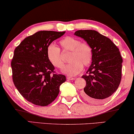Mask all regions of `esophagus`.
<instances>
[{
  "instance_id": "esophagus-1",
  "label": "esophagus",
  "mask_w": 134,
  "mask_h": 134,
  "mask_svg": "<svg viewBox=\"0 0 134 134\" xmlns=\"http://www.w3.org/2000/svg\"><path fill=\"white\" fill-rule=\"evenodd\" d=\"M75 79L74 77H70V76H68L67 77V79L68 80H74Z\"/></svg>"
}]
</instances>
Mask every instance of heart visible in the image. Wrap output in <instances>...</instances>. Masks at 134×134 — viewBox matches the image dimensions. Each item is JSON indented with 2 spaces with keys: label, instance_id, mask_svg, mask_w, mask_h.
Returning a JSON list of instances; mask_svg holds the SVG:
<instances>
[{
  "label": "heart",
  "instance_id": "b5f03b06",
  "mask_svg": "<svg viewBox=\"0 0 134 134\" xmlns=\"http://www.w3.org/2000/svg\"><path fill=\"white\" fill-rule=\"evenodd\" d=\"M60 44L64 51H71L68 65L65 66L63 72L69 76H76L81 72L83 66H87L93 58V50L86 43H81L76 38L66 36L60 40ZM47 57L49 61L57 68L61 69L64 66L61 51L55 44H51L47 48Z\"/></svg>",
  "mask_w": 134,
  "mask_h": 134
}]
</instances>
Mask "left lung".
<instances>
[{
    "instance_id": "1",
    "label": "left lung",
    "mask_w": 134,
    "mask_h": 134,
    "mask_svg": "<svg viewBox=\"0 0 134 134\" xmlns=\"http://www.w3.org/2000/svg\"><path fill=\"white\" fill-rule=\"evenodd\" d=\"M87 41L93 50L92 63L82 77L86 86L82 96L88 102L98 103L112 95L121 80L122 58L119 49L109 38L96 30H80L75 32Z\"/></svg>"
}]
</instances>
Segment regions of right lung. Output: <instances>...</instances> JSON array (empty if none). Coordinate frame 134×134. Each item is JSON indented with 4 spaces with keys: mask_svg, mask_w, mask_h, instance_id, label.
<instances>
[{
    "mask_svg": "<svg viewBox=\"0 0 134 134\" xmlns=\"http://www.w3.org/2000/svg\"><path fill=\"white\" fill-rule=\"evenodd\" d=\"M65 32L39 31L16 47L11 63L13 81L22 96L36 105L46 106L55 99L65 76L55 72L47 48Z\"/></svg>",
    "mask_w": 134,
    "mask_h": 134,
    "instance_id": "obj_1",
    "label": "right lung"
}]
</instances>
